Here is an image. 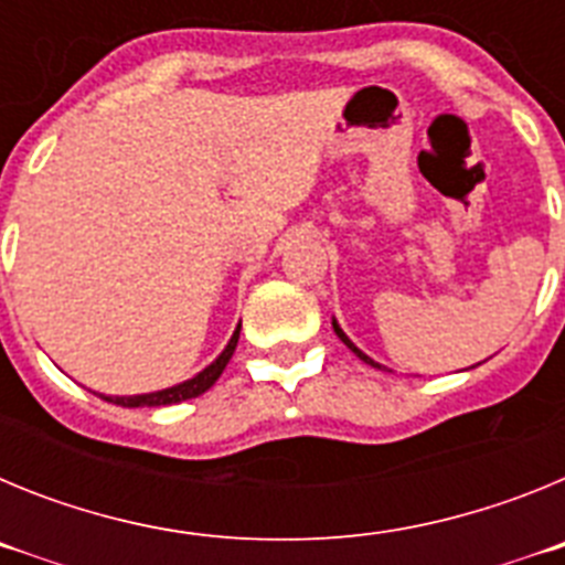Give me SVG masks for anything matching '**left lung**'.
<instances>
[{"instance_id": "obj_1", "label": "left lung", "mask_w": 565, "mask_h": 565, "mask_svg": "<svg viewBox=\"0 0 565 565\" xmlns=\"http://www.w3.org/2000/svg\"><path fill=\"white\" fill-rule=\"evenodd\" d=\"M333 331H337V337H339V339H342V342H344V344H348V348H351V351H353V353H356V356H359V359H362V362H364V364H373V367H379V371H384L382 364H379V362H373V359H371V356H367V353H362V351H359L356 344H353V342H351V339L344 337V331H342V328H339V322H337V319H333Z\"/></svg>"}]
</instances>
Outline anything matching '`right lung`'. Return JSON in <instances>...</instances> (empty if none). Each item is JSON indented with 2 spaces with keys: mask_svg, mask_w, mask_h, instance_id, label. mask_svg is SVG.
I'll return each instance as SVG.
<instances>
[{
  "mask_svg": "<svg viewBox=\"0 0 565 565\" xmlns=\"http://www.w3.org/2000/svg\"><path fill=\"white\" fill-rule=\"evenodd\" d=\"M237 339H239V326H237V331L232 333V339H228V344H226V351H223L221 356L214 359L209 367H203L198 376L186 379V382H181V384H174V387H167V391H154V393H141V396H102V398L104 402L121 404V407H163V404H178V402H186V398L201 396V393H206L209 387H212V384L221 379V373L226 371L228 359H232L234 348H237Z\"/></svg>",
  "mask_w": 565,
  "mask_h": 565,
  "instance_id": "obj_1",
  "label": "right lung"
}]
</instances>
